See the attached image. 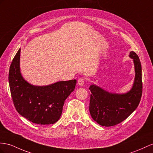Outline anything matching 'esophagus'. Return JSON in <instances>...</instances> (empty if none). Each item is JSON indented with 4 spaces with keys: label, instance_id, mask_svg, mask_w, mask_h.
<instances>
[{
    "label": "esophagus",
    "instance_id": "esophagus-1",
    "mask_svg": "<svg viewBox=\"0 0 153 153\" xmlns=\"http://www.w3.org/2000/svg\"><path fill=\"white\" fill-rule=\"evenodd\" d=\"M85 80H86V79H85V77H80L79 79H78V81H77L78 85H79V86H83L84 85V83H85Z\"/></svg>",
    "mask_w": 153,
    "mask_h": 153
}]
</instances>
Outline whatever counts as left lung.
I'll return each mask as SVG.
<instances>
[{"label": "left lung", "mask_w": 153, "mask_h": 153, "mask_svg": "<svg viewBox=\"0 0 153 153\" xmlns=\"http://www.w3.org/2000/svg\"><path fill=\"white\" fill-rule=\"evenodd\" d=\"M135 67V79L132 88L125 94H111L91 85L89 111L93 120L105 127H111L122 122L138 107L142 95V66L134 52H130Z\"/></svg>", "instance_id": "obj_1"}]
</instances>
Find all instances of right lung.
Returning a JSON list of instances; mask_svg holds the SVG:
<instances>
[{"label": "right lung", "instance_id": "1", "mask_svg": "<svg viewBox=\"0 0 153 153\" xmlns=\"http://www.w3.org/2000/svg\"><path fill=\"white\" fill-rule=\"evenodd\" d=\"M21 50L10 65L9 85L14 106L19 114L39 125H50L59 119L65 101L75 89L76 80L59 81L45 87L29 84L19 67Z\"/></svg>", "mask_w": 153, "mask_h": 153}]
</instances>
